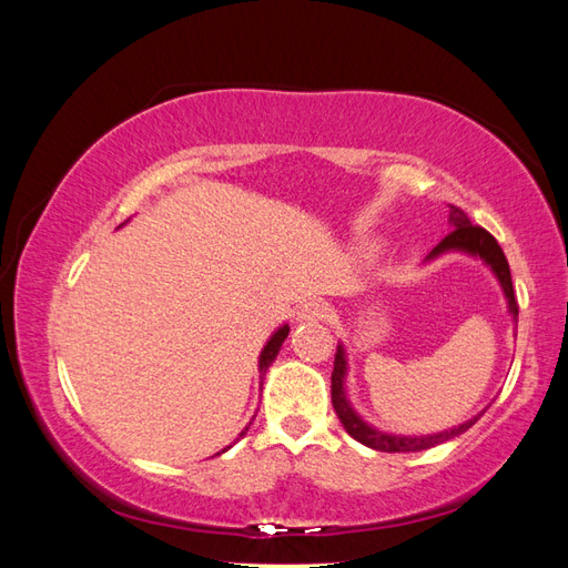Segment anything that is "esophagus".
Returning <instances> with one entry per match:
<instances>
[{
    "label": "esophagus",
    "instance_id": "34e87169",
    "mask_svg": "<svg viewBox=\"0 0 568 568\" xmlns=\"http://www.w3.org/2000/svg\"><path fill=\"white\" fill-rule=\"evenodd\" d=\"M326 317H329V305H326V303L320 301V298L305 301V303L298 307V313H296V320H298V322H317V320H326Z\"/></svg>",
    "mask_w": 568,
    "mask_h": 568
}]
</instances>
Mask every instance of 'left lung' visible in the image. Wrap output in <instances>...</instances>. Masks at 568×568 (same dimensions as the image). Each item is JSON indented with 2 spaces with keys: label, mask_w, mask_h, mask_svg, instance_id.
<instances>
[{
  "label": "left lung",
  "mask_w": 568,
  "mask_h": 568,
  "mask_svg": "<svg viewBox=\"0 0 568 568\" xmlns=\"http://www.w3.org/2000/svg\"><path fill=\"white\" fill-rule=\"evenodd\" d=\"M448 225H450V234L445 236L443 242L426 255L424 263H432L445 253H464V255H471V257H478V261H484L490 267V272L495 274V280L500 282L505 301H507V313L511 315V322L517 324L519 322V305H517V298H514L509 263H507V257H505L500 244H497L495 236L488 234L484 227L471 225V220L467 217V213L457 209V205H450ZM346 376H348V355H346V348H343V343L338 341L336 357H334V372H332V403H334V409H336V415H338L343 428H346V432L357 443L367 445V448H372V450L419 453V450L436 448V445L450 440V438H455L464 432H469V428L480 417H484V412H486V409H480L478 415H474L471 419H467L459 426L445 428V432H438V434H426V436L388 434V432H382V428H376V426H372L369 422L359 417V412L348 400Z\"/></svg>",
  "instance_id": "8db88e82"
}]
</instances>
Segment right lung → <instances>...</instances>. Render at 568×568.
Returning a JSON list of instances; mask_svg holds the SVG:
<instances>
[{
	"instance_id": "1",
	"label": "right lung",
	"mask_w": 568,
	"mask_h": 568,
	"mask_svg": "<svg viewBox=\"0 0 568 568\" xmlns=\"http://www.w3.org/2000/svg\"><path fill=\"white\" fill-rule=\"evenodd\" d=\"M286 336H288V324H282L277 332H274L270 338H267V343L263 346V351H261V357H257V372H261V388H263V379H265V374H267V369H270V365L274 363V359H277V355H280V348H282V343L286 341ZM253 422V419H251ZM251 422L242 428V434H239V438H244L246 436V432H248V426H251ZM236 438V440H239ZM232 448V445H227L225 450L222 453H227Z\"/></svg>"
}]
</instances>
